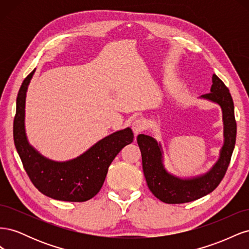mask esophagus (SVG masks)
<instances>
[{
    "label": "esophagus",
    "instance_id": "34e87169",
    "mask_svg": "<svg viewBox=\"0 0 249 249\" xmlns=\"http://www.w3.org/2000/svg\"><path fill=\"white\" fill-rule=\"evenodd\" d=\"M144 129H145V122L142 118L135 119L132 123V130L135 134V136L138 135L139 133H141Z\"/></svg>",
    "mask_w": 249,
    "mask_h": 249
}]
</instances>
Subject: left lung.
Here are the masks:
<instances>
[{"label": "left lung", "mask_w": 249, "mask_h": 249, "mask_svg": "<svg viewBox=\"0 0 249 249\" xmlns=\"http://www.w3.org/2000/svg\"><path fill=\"white\" fill-rule=\"evenodd\" d=\"M212 82L211 92L201 97L217 103L222 109L224 144L219 159L206 175L185 179L170 175L163 166L161 144H158L153 137L147 135H138L137 142L147 186L155 196L163 202L185 203L205 196L216 189L228 170L237 135L233 102L229 88L216 74H213Z\"/></svg>", "instance_id": "obj_1"}]
</instances>
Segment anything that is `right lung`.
<instances>
[{
	"mask_svg": "<svg viewBox=\"0 0 249 249\" xmlns=\"http://www.w3.org/2000/svg\"><path fill=\"white\" fill-rule=\"evenodd\" d=\"M35 70L22 82L17 99L13 139L30 180L42 194L64 201H86L99 193L112 161L134 140L130 127L113 133L76 159L55 162L28 143L25 132V103L28 85Z\"/></svg>",
	"mask_w": 249,
	"mask_h": 249,
	"instance_id": "right-lung-1",
	"label": "right lung"
}]
</instances>
